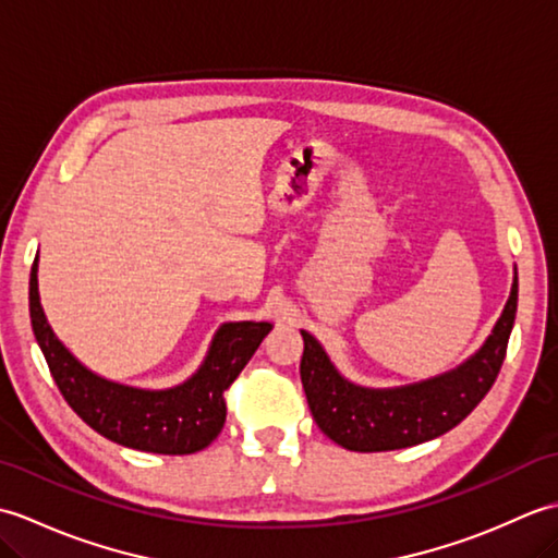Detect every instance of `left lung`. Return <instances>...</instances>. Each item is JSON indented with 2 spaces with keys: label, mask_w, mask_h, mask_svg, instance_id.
<instances>
[{
  "label": "left lung",
  "mask_w": 558,
  "mask_h": 558,
  "mask_svg": "<svg viewBox=\"0 0 558 558\" xmlns=\"http://www.w3.org/2000/svg\"><path fill=\"white\" fill-rule=\"evenodd\" d=\"M518 310V270L511 294L484 345L456 369L426 381L369 388L348 381L312 333L302 330L300 376L306 402L328 438L357 453L417 446L460 424L489 393L506 357Z\"/></svg>",
  "instance_id": "1"
}]
</instances>
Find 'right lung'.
Instances as JSON below:
<instances>
[{
	"label": "right lung",
	"instance_id": "1",
	"mask_svg": "<svg viewBox=\"0 0 558 558\" xmlns=\"http://www.w3.org/2000/svg\"><path fill=\"white\" fill-rule=\"evenodd\" d=\"M31 324L64 400L90 429L146 453L186 456L204 450L225 424V398L244 364L270 333L268 322L222 324L198 369L172 388H136L110 381L81 364L54 336L40 304L38 258L31 268Z\"/></svg>",
	"mask_w": 558,
	"mask_h": 558
}]
</instances>
